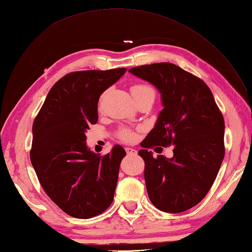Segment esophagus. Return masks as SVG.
I'll return each mask as SVG.
<instances>
[{
    "label": "esophagus",
    "instance_id": "obj_1",
    "mask_svg": "<svg viewBox=\"0 0 252 252\" xmlns=\"http://www.w3.org/2000/svg\"><path fill=\"white\" fill-rule=\"evenodd\" d=\"M126 152L127 155H136V149L131 148V147H126Z\"/></svg>",
    "mask_w": 252,
    "mask_h": 252
}]
</instances>
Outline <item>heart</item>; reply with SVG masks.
Masks as SVG:
<instances>
[{
    "label": "heart",
    "mask_w": 252,
    "mask_h": 252,
    "mask_svg": "<svg viewBox=\"0 0 252 252\" xmlns=\"http://www.w3.org/2000/svg\"><path fill=\"white\" fill-rule=\"evenodd\" d=\"M131 92L132 95H140L144 93H152L155 95L154 88L151 87V85L144 83H136L134 85H132ZM119 137L125 142H133L136 138V133L131 129H127V127H122L119 131Z\"/></svg>",
    "instance_id": "heart-1"
}]
</instances>
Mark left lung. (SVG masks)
Returning a JSON list of instances; mask_svg holds the SVG:
<instances>
[{"label": "left lung", "mask_w": 252, "mask_h": 252, "mask_svg": "<svg viewBox=\"0 0 252 252\" xmlns=\"http://www.w3.org/2000/svg\"><path fill=\"white\" fill-rule=\"evenodd\" d=\"M129 71L154 84L163 105L138 152L145 161L149 199L164 212L189 210L210 190L225 155L222 112L208 85L174 63H157ZM171 145L174 157L170 159L162 155L154 158L148 151Z\"/></svg>", "instance_id": "8db88e82"}]
</instances>
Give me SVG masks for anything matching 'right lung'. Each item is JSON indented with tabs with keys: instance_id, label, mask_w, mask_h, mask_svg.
Masks as SVG:
<instances>
[{
	"instance_id": "1",
	"label": "right lung",
	"mask_w": 252,
	"mask_h": 252,
	"mask_svg": "<svg viewBox=\"0 0 252 252\" xmlns=\"http://www.w3.org/2000/svg\"><path fill=\"white\" fill-rule=\"evenodd\" d=\"M126 68L67 73L53 85L32 126L30 160L46 195L73 218L100 215L112 200L121 160L116 145L105 156L87 146L85 132L98 121L101 93Z\"/></svg>"
}]
</instances>
